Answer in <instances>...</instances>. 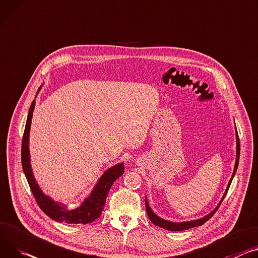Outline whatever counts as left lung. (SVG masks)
<instances>
[{
	"label": "left lung",
	"instance_id": "left-lung-1",
	"mask_svg": "<svg viewBox=\"0 0 258 258\" xmlns=\"http://www.w3.org/2000/svg\"><path fill=\"white\" fill-rule=\"evenodd\" d=\"M236 139H237V157H236V163H235V169H233V173L231 175V178L227 184V187H226V190L220 201V203L218 204V206L212 211V212L209 213L208 215H206L205 217L203 218H200V219H197V220H191V221H185V222H172V221H169V220H166V219H162L160 217H158L153 211L151 210V208L149 207V204L147 202V199H145V205H146V212H147V215L149 217V219L151 220V222L161 228H165V229H168V230H172V231H180V230H186L188 228H192V227H196V226H200L202 224H204L205 222H207L211 217H212L214 215V213L216 212V211L218 210L219 206L221 205L223 199L225 198L226 194H227V190L229 188L230 186V183L232 181V178L233 176H235L236 172H237V169H238V166H239V158H240V140H239V136H238V132H237V128H236Z\"/></svg>",
	"mask_w": 258,
	"mask_h": 258
}]
</instances>
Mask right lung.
Returning <instances> with one entry per match:
<instances>
[{"label":"right lung","instance_id":"obj_1","mask_svg":"<svg viewBox=\"0 0 258 258\" xmlns=\"http://www.w3.org/2000/svg\"><path fill=\"white\" fill-rule=\"evenodd\" d=\"M40 88L41 87H39L38 91L40 90ZM34 108H35V100L33 101L30 107L25 134H23V138H22L21 163H22L23 173L26 175L28 183L31 187V190L35 197V200L43 212L57 222L73 223V224L91 223L92 221H95L101 216V213L104 210V206L106 203V198L108 196V192L111 188L112 184L117 178H119L124 173L123 163L120 162L118 165L113 166L112 168L108 169L103 174V176L99 179L96 186L93 187V189L90 192L89 197H87L78 208L74 210H68L66 205L58 202H54L48 196H45L43 191L40 189L31 167L29 138H30V130H31Z\"/></svg>","mask_w":258,"mask_h":258}]
</instances>
